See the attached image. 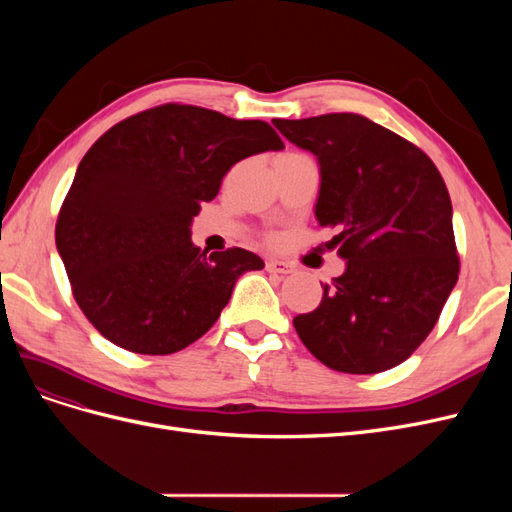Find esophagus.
<instances>
[{
    "label": "esophagus",
    "mask_w": 512,
    "mask_h": 512,
    "mask_svg": "<svg viewBox=\"0 0 512 512\" xmlns=\"http://www.w3.org/2000/svg\"><path fill=\"white\" fill-rule=\"evenodd\" d=\"M265 269L269 273H275V275H288V273L294 271L292 265H288V262H282V260H267Z\"/></svg>",
    "instance_id": "1"
}]
</instances>
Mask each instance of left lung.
<instances>
[{
    "label": "left lung",
    "mask_w": 512,
    "mask_h": 512,
    "mask_svg": "<svg viewBox=\"0 0 512 512\" xmlns=\"http://www.w3.org/2000/svg\"><path fill=\"white\" fill-rule=\"evenodd\" d=\"M320 162L316 218L339 232L348 260L322 301L292 320L320 363L380 374L404 363L436 327L459 277L453 207L423 149L356 113L273 119Z\"/></svg>",
    "instance_id": "1"
}]
</instances>
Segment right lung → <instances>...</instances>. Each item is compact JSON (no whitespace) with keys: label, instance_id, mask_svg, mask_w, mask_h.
Here are the masks:
<instances>
[{"label":"right lung","instance_id":"obj_1","mask_svg":"<svg viewBox=\"0 0 512 512\" xmlns=\"http://www.w3.org/2000/svg\"><path fill=\"white\" fill-rule=\"evenodd\" d=\"M284 143L267 121L168 102L106 130L76 168L55 243L74 301L108 342L173 354L203 337L237 277L265 267L228 247L200 252L190 222L224 175Z\"/></svg>","mask_w":512,"mask_h":512}]
</instances>
